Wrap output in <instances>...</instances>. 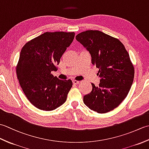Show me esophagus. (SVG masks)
Segmentation results:
<instances>
[{
	"mask_svg": "<svg viewBox=\"0 0 149 149\" xmlns=\"http://www.w3.org/2000/svg\"><path fill=\"white\" fill-rule=\"evenodd\" d=\"M72 83H73V84H74L77 85V84H78L80 82L78 81H76V80H73L72 81Z\"/></svg>",
	"mask_w": 149,
	"mask_h": 149,
	"instance_id": "esophagus-1",
	"label": "esophagus"
}]
</instances>
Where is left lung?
Returning a JSON list of instances; mask_svg holds the SVG:
<instances>
[{
  "label": "left lung",
  "instance_id": "1",
  "mask_svg": "<svg viewBox=\"0 0 149 149\" xmlns=\"http://www.w3.org/2000/svg\"><path fill=\"white\" fill-rule=\"evenodd\" d=\"M91 57V63L99 68L98 86L92 85L84 95L85 105L98 113H106L118 107L130 90L134 69L130 57L120 41L99 31L88 30L75 36Z\"/></svg>",
  "mask_w": 149,
  "mask_h": 149
}]
</instances>
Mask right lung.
<instances>
[{"label": "right lung", "instance_id": "1", "mask_svg": "<svg viewBox=\"0 0 149 149\" xmlns=\"http://www.w3.org/2000/svg\"><path fill=\"white\" fill-rule=\"evenodd\" d=\"M75 33L46 32L22 47L17 75L27 99L38 109L52 111L65 102L72 86L70 79L54 77L62 55L74 39Z\"/></svg>", "mask_w": 149, "mask_h": 149}]
</instances>
